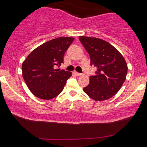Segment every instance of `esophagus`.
Here are the masks:
<instances>
[{
    "label": "esophagus",
    "instance_id": "obj_1",
    "mask_svg": "<svg viewBox=\"0 0 147 147\" xmlns=\"http://www.w3.org/2000/svg\"><path fill=\"white\" fill-rule=\"evenodd\" d=\"M74 74H75V75L77 76H82V73H78V72H76V71H74Z\"/></svg>",
    "mask_w": 147,
    "mask_h": 147
}]
</instances>
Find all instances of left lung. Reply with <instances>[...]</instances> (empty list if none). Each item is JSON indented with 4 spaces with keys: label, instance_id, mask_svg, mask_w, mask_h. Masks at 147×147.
<instances>
[{
    "label": "left lung",
    "instance_id": "obj_1",
    "mask_svg": "<svg viewBox=\"0 0 147 147\" xmlns=\"http://www.w3.org/2000/svg\"><path fill=\"white\" fill-rule=\"evenodd\" d=\"M88 52L91 65L97 69L96 75L89 77V84L83 89L89 97L103 101L120 90L126 80L128 66L125 59L113 45L103 39L79 36Z\"/></svg>",
    "mask_w": 147,
    "mask_h": 147
}]
</instances>
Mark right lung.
Instances as JSON below:
<instances>
[{
    "label": "right lung",
    "instance_id": "obj_1",
    "mask_svg": "<svg viewBox=\"0 0 147 147\" xmlns=\"http://www.w3.org/2000/svg\"><path fill=\"white\" fill-rule=\"evenodd\" d=\"M74 38L59 37L46 42L30 53L22 64L23 77L32 93L50 100L63 91L71 72L60 70L63 56Z\"/></svg>",
    "mask_w": 147,
    "mask_h": 147
}]
</instances>
